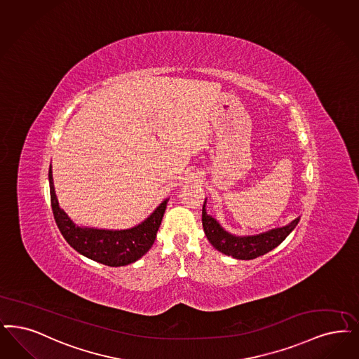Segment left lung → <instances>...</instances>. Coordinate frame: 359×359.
Masks as SVG:
<instances>
[{
  "label": "left lung",
  "instance_id": "obj_1",
  "mask_svg": "<svg viewBox=\"0 0 359 359\" xmlns=\"http://www.w3.org/2000/svg\"><path fill=\"white\" fill-rule=\"evenodd\" d=\"M205 204L207 199L204 201L201 212V223L207 239L222 254L241 260H251L267 254L282 243L301 220V217H297L283 227L273 229L257 235L239 236L224 230L215 217L208 215Z\"/></svg>",
  "mask_w": 359,
  "mask_h": 359
}]
</instances>
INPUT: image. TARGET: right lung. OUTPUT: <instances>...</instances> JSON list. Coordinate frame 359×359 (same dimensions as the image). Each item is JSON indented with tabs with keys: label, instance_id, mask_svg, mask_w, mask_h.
Returning <instances> with one entry per match:
<instances>
[{
	"label": "right lung",
	"instance_id": "obj_1",
	"mask_svg": "<svg viewBox=\"0 0 359 359\" xmlns=\"http://www.w3.org/2000/svg\"><path fill=\"white\" fill-rule=\"evenodd\" d=\"M48 177L52 211L56 219L58 230L62 233L64 239L79 254L105 266L120 267L139 260L152 247L170 199L161 201L151 215L135 227L126 230L86 227L76 224L60 207L53 186L52 164L49 167Z\"/></svg>",
	"mask_w": 359,
	"mask_h": 359
}]
</instances>
